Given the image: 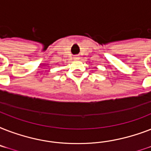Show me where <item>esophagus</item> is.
<instances>
[{"label": "esophagus", "mask_w": 151, "mask_h": 151, "mask_svg": "<svg viewBox=\"0 0 151 151\" xmlns=\"http://www.w3.org/2000/svg\"><path fill=\"white\" fill-rule=\"evenodd\" d=\"M73 58H74V59H76V60H78V59H79V56H78V55H74Z\"/></svg>", "instance_id": "esophagus-1"}]
</instances>
